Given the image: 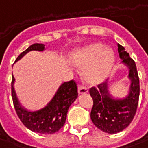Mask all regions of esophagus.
I'll list each match as a JSON object with an SVG mask.
<instances>
[{"label":"esophagus","mask_w":148,"mask_h":148,"mask_svg":"<svg viewBox=\"0 0 148 148\" xmlns=\"http://www.w3.org/2000/svg\"><path fill=\"white\" fill-rule=\"evenodd\" d=\"M77 90H78V94L79 95H82V94H85V93H87L88 92V89L86 88V87H85V86H79Z\"/></svg>","instance_id":"34e87169"}]
</instances>
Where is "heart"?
Here are the masks:
<instances>
[{
    "label": "heart",
    "mask_w": 148,
    "mask_h": 148,
    "mask_svg": "<svg viewBox=\"0 0 148 148\" xmlns=\"http://www.w3.org/2000/svg\"><path fill=\"white\" fill-rule=\"evenodd\" d=\"M74 66L83 68L82 77L89 84L95 85L106 79L113 67L112 49L99 42H92L75 49L71 53Z\"/></svg>",
    "instance_id": "b5f03b06"
}]
</instances>
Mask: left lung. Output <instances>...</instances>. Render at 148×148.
<instances>
[{"instance_id":"left-lung-1","label":"left lung","mask_w":148,"mask_h":148,"mask_svg":"<svg viewBox=\"0 0 148 148\" xmlns=\"http://www.w3.org/2000/svg\"><path fill=\"white\" fill-rule=\"evenodd\" d=\"M118 52L122 63L129 70L131 85L127 95L123 99H114L109 92L108 81L99 84L98 88L90 89L94 102L90 119L95 127L108 134H115L127 127L134 119L139 103V78L135 61L119 44Z\"/></svg>"}]
</instances>
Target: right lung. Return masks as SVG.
I'll use <instances>...</instances> for the list:
<instances>
[{
  "label": "right lung",
  "mask_w": 148,
  "mask_h": 148,
  "mask_svg": "<svg viewBox=\"0 0 148 148\" xmlns=\"http://www.w3.org/2000/svg\"><path fill=\"white\" fill-rule=\"evenodd\" d=\"M36 50L44 51L45 45L35 43L21 53L15 62L27 53ZM15 78L12 77V98L16 114L30 131L41 134H53L58 132L65 124L68 109L77 98V87L74 80L66 82L59 86L53 99L45 107L35 111L26 110L21 105L14 90Z\"/></svg>",
  "instance_id": "obj_1"
}]
</instances>
